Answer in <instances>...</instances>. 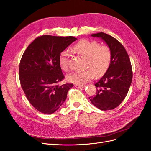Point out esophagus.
<instances>
[{
  "instance_id": "1",
  "label": "esophagus",
  "mask_w": 151,
  "mask_h": 151,
  "mask_svg": "<svg viewBox=\"0 0 151 151\" xmlns=\"http://www.w3.org/2000/svg\"><path fill=\"white\" fill-rule=\"evenodd\" d=\"M75 87L78 88H83L85 87V85H79V84H75Z\"/></svg>"
}]
</instances>
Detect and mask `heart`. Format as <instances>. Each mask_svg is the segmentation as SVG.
Returning a JSON list of instances; mask_svg holds the SVG:
<instances>
[{"label":"heart","mask_w":151,"mask_h":151,"mask_svg":"<svg viewBox=\"0 0 151 151\" xmlns=\"http://www.w3.org/2000/svg\"><path fill=\"white\" fill-rule=\"evenodd\" d=\"M71 50L76 54L86 58V68L84 71L73 72L67 76L70 82L82 85L91 80L94 76H100L107 71L112 61V52L110 47L100 45L97 41L81 40L71 47ZM70 54L67 50L61 52L59 55V66L64 71L69 70Z\"/></svg>","instance_id":"1"}]
</instances>
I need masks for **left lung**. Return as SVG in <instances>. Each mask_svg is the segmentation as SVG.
<instances>
[{
  "label": "left lung",
  "mask_w": 151,
  "mask_h": 151,
  "mask_svg": "<svg viewBox=\"0 0 151 151\" xmlns=\"http://www.w3.org/2000/svg\"><path fill=\"white\" fill-rule=\"evenodd\" d=\"M91 35L105 41L111 50L112 61L104 75L95 84L96 94L89 99L98 109L111 110L121 104L130 88L133 76L130 60L123 45L113 37L103 32Z\"/></svg>",
  "instance_id": "1"
}]
</instances>
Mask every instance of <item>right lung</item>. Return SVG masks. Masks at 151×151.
I'll return each instance as SVG.
<instances>
[{
  "mask_svg": "<svg viewBox=\"0 0 151 151\" xmlns=\"http://www.w3.org/2000/svg\"><path fill=\"white\" fill-rule=\"evenodd\" d=\"M77 38L52 35L38 37L25 50L19 63V81L26 97L42 113L52 114L65 101L73 83L59 85L64 76L59 58Z\"/></svg>",
  "mask_w": 151,
  "mask_h": 151,
  "instance_id": "right-lung-1",
  "label": "right lung"
}]
</instances>
